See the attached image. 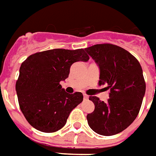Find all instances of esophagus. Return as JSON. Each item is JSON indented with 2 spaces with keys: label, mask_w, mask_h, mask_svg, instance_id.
Segmentation results:
<instances>
[{
  "label": "esophagus",
  "mask_w": 156,
  "mask_h": 156,
  "mask_svg": "<svg viewBox=\"0 0 156 156\" xmlns=\"http://www.w3.org/2000/svg\"><path fill=\"white\" fill-rule=\"evenodd\" d=\"M83 98L86 100V99H88V98H89V96H87L86 94H83Z\"/></svg>",
  "instance_id": "obj_1"
}]
</instances>
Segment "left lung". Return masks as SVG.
Returning a JSON list of instances; mask_svg holds the SVG:
<instances>
[{
	"label": "left lung",
	"mask_w": 156,
	"mask_h": 156,
	"mask_svg": "<svg viewBox=\"0 0 156 156\" xmlns=\"http://www.w3.org/2000/svg\"><path fill=\"white\" fill-rule=\"evenodd\" d=\"M84 50L99 66V85L106 84L110 90L107 102L90 96L95 110L87 115L88 124L102 136L118 134L139 113L146 90L143 69L131 53L116 45L96 44Z\"/></svg>",
	"instance_id": "8db88e82"
}]
</instances>
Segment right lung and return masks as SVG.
<instances>
[{"label":"right lung","mask_w":156,"mask_h":156,"mask_svg":"<svg viewBox=\"0 0 156 156\" xmlns=\"http://www.w3.org/2000/svg\"><path fill=\"white\" fill-rule=\"evenodd\" d=\"M90 59L84 49L55 48L30 55L21 64L16 82L20 108L29 124L42 132L59 131L72 110L83 101V94H68L60 84L70 67Z\"/></svg>","instance_id":"1"}]
</instances>
